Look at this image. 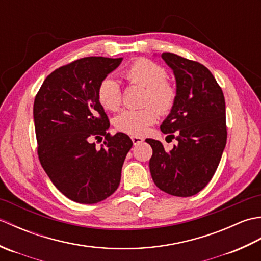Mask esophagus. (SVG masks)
<instances>
[{
  "label": "esophagus",
  "instance_id": "obj_1",
  "mask_svg": "<svg viewBox=\"0 0 261 261\" xmlns=\"http://www.w3.org/2000/svg\"><path fill=\"white\" fill-rule=\"evenodd\" d=\"M131 140H132V142H134V145L137 146V145H140V143L143 142V138H141V137H131Z\"/></svg>",
  "mask_w": 261,
  "mask_h": 261
}]
</instances>
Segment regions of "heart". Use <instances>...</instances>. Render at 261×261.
<instances>
[{
    "instance_id": "1",
    "label": "heart",
    "mask_w": 261,
    "mask_h": 261,
    "mask_svg": "<svg viewBox=\"0 0 261 261\" xmlns=\"http://www.w3.org/2000/svg\"><path fill=\"white\" fill-rule=\"evenodd\" d=\"M124 77L134 84L147 88L146 103L152 104L159 112L167 113L173 108L176 91L166 81L167 73L150 60L139 59L124 71ZM97 98L105 110L115 111L121 105V87L114 77L108 76L99 83ZM157 111L151 107L141 110H123L114 118V126L131 136H141L157 121Z\"/></svg>"
}]
</instances>
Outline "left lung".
Wrapping results in <instances>:
<instances>
[{"label": "left lung", "mask_w": 261, "mask_h": 261, "mask_svg": "<svg viewBox=\"0 0 261 261\" xmlns=\"http://www.w3.org/2000/svg\"><path fill=\"white\" fill-rule=\"evenodd\" d=\"M160 56L176 81L175 102L160 130L167 137L175 132L178 143L167 150L160 141L146 139L152 148L149 168L159 190L188 197L208 184L222 157L226 143L224 95L202 64L170 53Z\"/></svg>", "instance_id": "left-lung-1"}]
</instances>
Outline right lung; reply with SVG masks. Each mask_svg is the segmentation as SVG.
I'll list each match as a JSON object with an SVG mask.
<instances>
[{"label": "right lung", "mask_w": 261, "mask_h": 261, "mask_svg": "<svg viewBox=\"0 0 261 261\" xmlns=\"http://www.w3.org/2000/svg\"><path fill=\"white\" fill-rule=\"evenodd\" d=\"M123 58L85 57L49 75L33 103L38 154L42 168L66 197L81 204L101 202L116 191L132 140L108 134L110 123L97 88ZM95 148L93 139H102Z\"/></svg>", "instance_id": "1"}]
</instances>
